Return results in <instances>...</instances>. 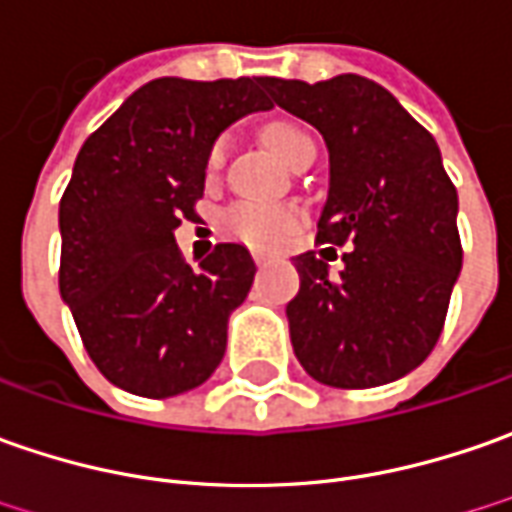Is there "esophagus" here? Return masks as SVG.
<instances>
[{
	"mask_svg": "<svg viewBox=\"0 0 512 512\" xmlns=\"http://www.w3.org/2000/svg\"><path fill=\"white\" fill-rule=\"evenodd\" d=\"M255 263H257V266H266V257L255 255Z\"/></svg>",
	"mask_w": 512,
	"mask_h": 512,
	"instance_id": "esophagus-1",
	"label": "esophagus"
}]
</instances>
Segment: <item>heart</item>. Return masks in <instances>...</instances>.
I'll use <instances>...</instances> for the list:
<instances>
[{
	"mask_svg": "<svg viewBox=\"0 0 512 512\" xmlns=\"http://www.w3.org/2000/svg\"><path fill=\"white\" fill-rule=\"evenodd\" d=\"M263 141L289 167L297 155L314 150L311 135L306 130H300L297 124H289V121H272L263 130ZM223 155H226V141L218 138L212 144L209 155H206V169L209 172H218V167L223 164ZM297 221H300V212L294 206H277V203H232V206L223 209L218 226H221V232L226 238L240 240V243H246L252 249H277L297 229Z\"/></svg>",
	"mask_w": 512,
	"mask_h": 512,
	"instance_id": "b5f03b06",
	"label": "heart"
}]
</instances>
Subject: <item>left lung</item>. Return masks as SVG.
Segmentation results:
<instances>
[{"label": "left lung", "instance_id": "1", "mask_svg": "<svg viewBox=\"0 0 512 512\" xmlns=\"http://www.w3.org/2000/svg\"><path fill=\"white\" fill-rule=\"evenodd\" d=\"M266 90L326 138L331 186L317 243H351L337 277L314 252L294 257V354L331 388L405 377L439 340L462 269L459 201L439 147L385 87L354 73L266 79Z\"/></svg>", "mask_w": 512, "mask_h": 512}]
</instances>
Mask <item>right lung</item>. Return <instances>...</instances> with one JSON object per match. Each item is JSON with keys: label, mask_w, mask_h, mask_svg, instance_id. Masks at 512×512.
Instances as JSON below:
<instances>
[{"label": "right lung", "mask_w": 512, "mask_h": 512, "mask_svg": "<svg viewBox=\"0 0 512 512\" xmlns=\"http://www.w3.org/2000/svg\"><path fill=\"white\" fill-rule=\"evenodd\" d=\"M266 79H155L79 150L59 203V289L90 360L113 385L164 399L198 388L226 351L255 260L218 243L192 269L175 243L195 221L206 155L246 113L269 110Z\"/></svg>", "instance_id": "1"}]
</instances>
